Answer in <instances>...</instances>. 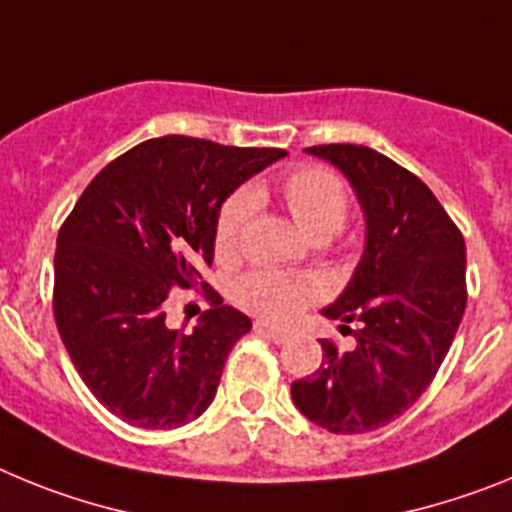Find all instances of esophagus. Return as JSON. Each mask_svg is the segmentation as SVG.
Returning a JSON list of instances; mask_svg holds the SVG:
<instances>
[{
	"label": "esophagus",
	"instance_id": "esophagus-1",
	"mask_svg": "<svg viewBox=\"0 0 512 512\" xmlns=\"http://www.w3.org/2000/svg\"><path fill=\"white\" fill-rule=\"evenodd\" d=\"M256 333L269 338L271 343H287L289 336H292L287 328H277V325H269V323H256Z\"/></svg>",
	"mask_w": 512,
	"mask_h": 512
}]
</instances>
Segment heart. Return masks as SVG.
<instances>
[{"mask_svg":"<svg viewBox=\"0 0 512 512\" xmlns=\"http://www.w3.org/2000/svg\"><path fill=\"white\" fill-rule=\"evenodd\" d=\"M277 192L292 220L310 238L328 241L330 235H336L346 225L348 210H351L348 192L333 171L320 169V166H302L279 179ZM264 197L266 192L261 187L238 189L220 205L215 217L217 253L230 256L238 251L256 210V202ZM320 292L323 287L318 279L274 269L251 271L235 287V297L243 307L269 320L292 318L307 302L318 300Z\"/></svg>","mask_w":512,"mask_h":512,"instance_id":"obj_1","label":"heart"}]
</instances>
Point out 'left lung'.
I'll return each mask as SVG.
<instances>
[{
	"label": "left lung",
	"mask_w": 512,
	"mask_h": 512,
	"mask_svg": "<svg viewBox=\"0 0 512 512\" xmlns=\"http://www.w3.org/2000/svg\"><path fill=\"white\" fill-rule=\"evenodd\" d=\"M348 176L366 215L364 259L323 315L356 323V346L328 338L318 372L292 382L302 415L330 433H369L428 390L467 307L464 235L413 171L354 143L307 148Z\"/></svg>",
	"instance_id": "left-lung-1"
}]
</instances>
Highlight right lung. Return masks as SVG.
Masks as SVG:
<instances>
[{
  "instance_id": "1",
  "label": "right lung",
  "mask_w": 512,
  "mask_h": 512,
  "mask_svg": "<svg viewBox=\"0 0 512 512\" xmlns=\"http://www.w3.org/2000/svg\"><path fill=\"white\" fill-rule=\"evenodd\" d=\"M282 148H233L164 135L94 176L58 230L53 315L61 341L104 408L138 428L171 431L210 408L251 320L207 287L215 217L235 187ZM211 305L194 331L165 325L174 286Z\"/></svg>"
}]
</instances>
